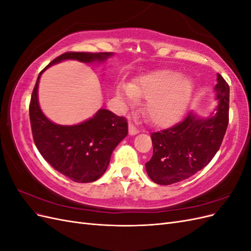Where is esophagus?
<instances>
[{
	"label": "esophagus",
	"mask_w": 251,
	"mask_h": 251,
	"mask_svg": "<svg viewBox=\"0 0 251 251\" xmlns=\"http://www.w3.org/2000/svg\"><path fill=\"white\" fill-rule=\"evenodd\" d=\"M138 133H139L138 128L136 127L133 124L128 125V134H130V135H136V134H138Z\"/></svg>",
	"instance_id": "1"
}]
</instances>
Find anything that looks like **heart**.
<instances>
[{
	"label": "heart",
	"instance_id": "1",
	"mask_svg": "<svg viewBox=\"0 0 251 251\" xmlns=\"http://www.w3.org/2000/svg\"><path fill=\"white\" fill-rule=\"evenodd\" d=\"M193 91L192 81L182 78L178 72L159 70L143 75L132 85H118L116 95L126 102L137 97L148 98L144 105L148 118L157 126H169L183 115Z\"/></svg>",
	"mask_w": 251,
	"mask_h": 251
}]
</instances>
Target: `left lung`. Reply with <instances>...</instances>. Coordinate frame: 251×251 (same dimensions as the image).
<instances>
[{"mask_svg": "<svg viewBox=\"0 0 251 251\" xmlns=\"http://www.w3.org/2000/svg\"><path fill=\"white\" fill-rule=\"evenodd\" d=\"M217 80L218 105L208 117L189 112L181 123L151 133L153 156L146 169L155 183L170 185L192 177L217 154L229 119V86L220 74Z\"/></svg>", "mask_w": 251, "mask_h": 251, "instance_id": "obj_1", "label": "left lung"}]
</instances>
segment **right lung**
I'll list each match as a JSON object with an SVG mask.
<instances>
[{
	"instance_id": "right-lung-1",
	"label": "right lung",
	"mask_w": 251,
	"mask_h": 251,
	"mask_svg": "<svg viewBox=\"0 0 251 251\" xmlns=\"http://www.w3.org/2000/svg\"><path fill=\"white\" fill-rule=\"evenodd\" d=\"M112 52H66L57 56L37 76L29 105L30 124L35 146L53 169L72 181L89 183L107 171L113 151L127 135L125 117L100 109L79 125L60 126L52 123L42 112L37 90L42 73L65 59L81 63H104Z\"/></svg>"
}]
</instances>
